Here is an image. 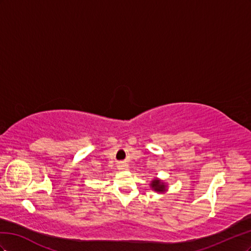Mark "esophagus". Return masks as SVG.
<instances>
[{"mask_svg":"<svg viewBox=\"0 0 251 251\" xmlns=\"http://www.w3.org/2000/svg\"><path fill=\"white\" fill-rule=\"evenodd\" d=\"M128 168H129V166H128V164H126V163H120V165H119V169L120 170H127Z\"/></svg>","mask_w":251,"mask_h":251,"instance_id":"obj_1","label":"esophagus"}]
</instances>
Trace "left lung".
Returning <instances> with one entry per match:
<instances>
[{
    "mask_svg": "<svg viewBox=\"0 0 251 251\" xmlns=\"http://www.w3.org/2000/svg\"><path fill=\"white\" fill-rule=\"evenodd\" d=\"M150 187L152 188V190L159 192V193H163L167 190L165 183L159 180V178H154V180L151 182V184H150Z\"/></svg>",
    "mask_w": 251,
    "mask_h": 251,
    "instance_id": "8db88e82",
    "label": "left lung"
}]
</instances>
